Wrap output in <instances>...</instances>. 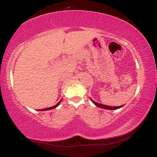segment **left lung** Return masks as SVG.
<instances>
[{"label":"left lung","instance_id":"1","mask_svg":"<svg viewBox=\"0 0 157 157\" xmlns=\"http://www.w3.org/2000/svg\"><path fill=\"white\" fill-rule=\"evenodd\" d=\"M91 101L93 102V103L95 105L97 106V107H100V108H102V109H109V110H115V109H120L122 107H123L124 105H121V106H119V107H111V106H107V105H102V104H100V103H98L96 102H95V101L93 100L92 99H91Z\"/></svg>","mask_w":157,"mask_h":157}]
</instances>
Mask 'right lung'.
Instances as JSON below:
<instances>
[{
  "label": "right lung",
  "instance_id": "add662e5",
  "mask_svg": "<svg viewBox=\"0 0 157 157\" xmlns=\"http://www.w3.org/2000/svg\"><path fill=\"white\" fill-rule=\"evenodd\" d=\"M61 101L62 100H60L59 102L57 103V105H55V106H53V107H48V108H46V109H39V111H45V110H50V109H55V107H57L58 105H59V104H60V102H61Z\"/></svg>",
  "mask_w": 157,
  "mask_h": 157
}]
</instances>
